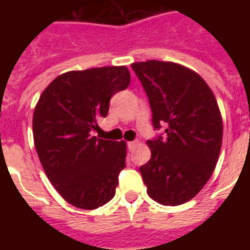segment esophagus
Returning <instances> with one entry per match:
<instances>
[{
	"mask_svg": "<svg viewBox=\"0 0 250 250\" xmlns=\"http://www.w3.org/2000/svg\"><path fill=\"white\" fill-rule=\"evenodd\" d=\"M138 143H139L138 141H131V142H128V143H127V146H128V148H130V150H132L134 147L138 146Z\"/></svg>",
	"mask_w": 250,
	"mask_h": 250,
	"instance_id": "1",
	"label": "esophagus"
}]
</instances>
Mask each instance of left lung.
Wrapping results in <instances>:
<instances>
[{
    "label": "left lung",
    "instance_id": "8db88e82",
    "mask_svg": "<svg viewBox=\"0 0 250 250\" xmlns=\"http://www.w3.org/2000/svg\"><path fill=\"white\" fill-rule=\"evenodd\" d=\"M151 108L152 125L165 132L147 141L150 161L139 167L147 193L177 206L194 198L214 171L222 143V119L209 85L174 62L131 64Z\"/></svg>",
    "mask_w": 250,
    "mask_h": 250
}]
</instances>
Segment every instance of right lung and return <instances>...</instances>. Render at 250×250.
I'll use <instances>...</instances> for the list:
<instances>
[{"instance_id":"obj_1","label":"right lung","mask_w":250,"mask_h":250,"mask_svg":"<svg viewBox=\"0 0 250 250\" xmlns=\"http://www.w3.org/2000/svg\"><path fill=\"white\" fill-rule=\"evenodd\" d=\"M125 66L71 71L56 77L39 99L33 138L46 177L68 204L98 209L114 198L125 167V142L93 135L109 100L128 87Z\"/></svg>"}]
</instances>
